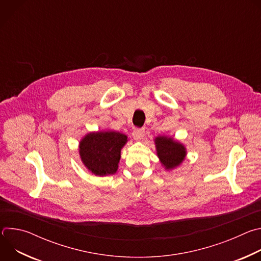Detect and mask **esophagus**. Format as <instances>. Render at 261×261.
I'll return each instance as SVG.
<instances>
[{
    "label": "esophagus",
    "mask_w": 261,
    "mask_h": 261,
    "mask_svg": "<svg viewBox=\"0 0 261 261\" xmlns=\"http://www.w3.org/2000/svg\"><path fill=\"white\" fill-rule=\"evenodd\" d=\"M144 133H145V131H144L143 128H141V129H135V130L132 132V136H133V138H134L135 140H141V139L143 138V136H144Z\"/></svg>",
    "instance_id": "obj_1"
}]
</instances>
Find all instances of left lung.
Listing matches in <instances>:
<instances>
[{"label":"left lung","instance_id":"1","mask_svg":"<svg viewBox=\"0 0 261 261\" xmlns=\"http://www.w3.org/2000/svg\"><path fill=\"white\" fill-rule=\"evenodd\" d=\"M157 156L166 170H172L179 166L187 155L185 145L166 135H159L154 139Z\"/></svg>","mask_w":261,"mask_h":261}]
</instances>
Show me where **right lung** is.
<instances>
[{
  "instance_id": "add662e5",
  "label": "right lung",
  "mask_w": 261,
  "mask_h": 261,
  "mask_svg": "<svg viewBox=\"0 0 261 261\" xmlns=\"http://www.w3.org/2000/svg\"><path fill=\"white\" fill-rule=\"evenodd\" d=\"M127 135L118 131L90 132L80 142V156L86 168L97 176L114 174L119 168Z\"/></svg>"
}]
</instances>
